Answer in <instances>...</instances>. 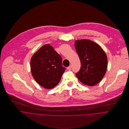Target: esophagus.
I'll use <instances>...</instances> for the list:
<instances>
[{"instance_id": "34e87169", "label": "esophagus", "mask_w": 129, "mask_h": 129, "mask_svg": "<svg viewBox=\"0 0 129 129\" xmlns=\"http://www.w3.org/2000/svg\"><path fill=\"white\" fill-rule=\"evenodd\" d=\"M71 69H72V66H70L69 67L67 68V70H69V71L71 70Z\"/></svg>"}]
</instances>
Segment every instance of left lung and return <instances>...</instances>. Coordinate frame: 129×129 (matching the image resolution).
Listing matches in <instances>:
<instances>
[{"label": "left lung", "instance_id": "1", "mask_svg": "<svg viewBox=\"0 0 129 129\" xmlns=\"http://www.w3.org/2000/svg\"><path fill=\"white\" fill-rule=\"evenodd\" d=\"M74 46L81 64L76 76L85 85L92 86L97 84L107 71L106 54L98 44L89 40H76Z\"/></svg>", "mask_w": 129, "mask_h": 129}]
</instances>
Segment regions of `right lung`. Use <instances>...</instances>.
<instances>
[{
    "label": "right lung",
    "instance_id": "1",
    "mask_svg": "<svg viewBox=\"0 0 129 129\" xmlns=\"http://www.w3.org/2000/svg\"><path fill=\"white\" fill-rule=\"evenodd\" d=\"M30 67L35 81L49 89L58 84L66 70L61 56L48 44L41 47L32 56Z\"/></svg>",
    "mask_w": 129,
    "mask_h": 129
}]
</instances>
